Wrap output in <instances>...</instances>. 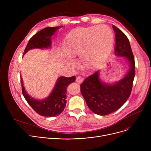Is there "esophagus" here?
Instances as JSON below:
<instances>
[{
	"label": "esophagus",
	"instance_id": "esophagus-1",
	"mask_svg": "<svg viewBox=\"0 0 151 151\" xmlns=\"http://www.w3.org/2000/svg\"><path fill=\"white\" fill-rule=\"evenodd\" d=\"M83 78L82 76H78L76 77V82L77 83H81L83 82Z\"/></svg>",
	"mask_w": 151,
	"mask_h": 151
}]
</instances>
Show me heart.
I'll list each match as a JSON object with an SVG mask.
<instances>
[{
	"instance_id": "1",
	"label": "heart",
	"mask_w": 151,
	"mask_h": 151,
	"mask_svg": "<svg viewBox=\"0 0 151 151\" xmlns=\"http://www.w3.org/2000/svg\"><path fill=\"white\" fill-rule=\"evenodd\" d=\"M114 35L106 26L78 28L70 32L64 39L63 50L68 56L65 61L72 64L70 58L79 56L82 66L92 69L104 60L112 50Z\"/></svg>"
}]
</instances>
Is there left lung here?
I'll use <instances>...</instances> for the list:
<instances>
[{
  "instance_id": "8db88e82",
  "label": "left lung",
  "mask_w": 151,
  "mask_h": 151,
  "mask_svg": "<svg viewBox=\"0 0 151 151\" xmlns=\"http://www.w3.org/2000/svg\"><path fill=\"white\" fill-rule=\"evenodd\" d=\"M115 34V54L123 57L129 64L126 75L118 81L106 83L100 78V70L86 78L81 85V91L90 109L99 115L115 112L125 103L132 92L135 75L134 58L130 42L125 35L112 26Z\"/></svg>"
}]
</instances>
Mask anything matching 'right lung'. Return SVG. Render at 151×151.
Returning a JSON list of instances; mask_svg holds the SVG:
<instances>
[{
  "mask_svg": "<svg viewBox=\"0 0 151 151\" xmlns=\"http://www.w3.org/2000/svg\"><path fill=\"white\" fill-rule=\"evenodd\" d=\"M63 26L46 27L35 34L29 41L23 55L32 49H49L51 48L52 36ZM76 79L75 76L66 78L60 76L57 79L51 94L45 99L38 100L29 96L23 85L21 77L23 94L33 110L42 116L53 117L59 115L66 107L68 86Z\"/></svg>",
  "mask_w": 151,
  "mask_h": 151,
  "instance_id": "right-lung-1",
  "label": "right lung"
}]
</instances>
